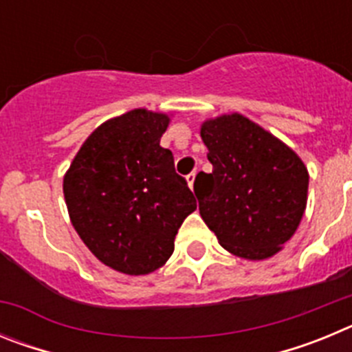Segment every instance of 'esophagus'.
Instances as JSON below:
<instances>
[{
    "label": "esophagus",
    "instance_id": "34e87169",
    "mask_svg": "<svg viewBox=\"0 0 352 352\" xmlns=\"http://www.w3.org/2000/svg\"><path fill=\"white\" fill-rule=\"evenodd\" d=\"M195 176H197V173H195V170H192L190 174H186V182H188V186H190V188H194Z\"/></svg>",
    "mask_w": 352,
    "mask_h": 352
}]
</instances>
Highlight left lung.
Masks as SVG:
<instances>
[{
	"label": "left lung",
	"instance_id": "left-lung-1",
	"mask_svg": "<svg viewBox=\"0 0 352 352\" xmlns=\"http://www.w3.org/2000/svg\"><path fill=\"white\" fill-rule=\"evenodd\" d=\"M201 138L213 170L195 178L199 213L231 254L272 257L300 226L307 167L291 148L241 114L206 121Z\"/></svg>",
	"mask_w": 352,
	"mask_h": 352
}]
</instances>
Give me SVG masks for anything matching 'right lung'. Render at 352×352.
Instances as JSON below:
<instances>
[{
	"mask_svg": "<svg viewBox=\"0 0 352 352\" xmlns=\"http://www.w3.org/2000/svg\"><path fill=\"white\" fill-rule=\"evenodd\" d=\"M166 114L133 109L86 139L63 179L70 220L86 247L126 275L173 256L183 220L197 208L174 157L162 148Z\"/></svg>",
	"mask_w": 352,
	"mask_h": 352,
	"instance_id": "add662e5",
	"label": "right lung"
}]
</instances>
